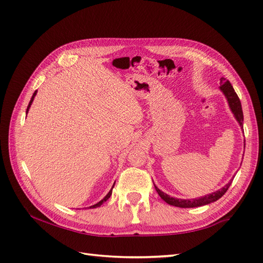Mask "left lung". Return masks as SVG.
<instances>
[{"label": "left lung", "instance_id": "8db88e82", "mask_svg": "<svg viewBox=\"0 0 263 263\" xmlns=\"http://www.w3.org/2000/svg\"><path fill=\"white\" fill-rule=\"evenodd\" d=\"M220 90L224 92L225 97L227 98V101L229 103V106H230V108H232L236 119L238 121V123L240 124V126L242 127L243 114H242L240 100H239V98H238L237 93L235 92L233 85L230 84V82L228 80H226L225 78L220 79ZM233 180H230L224 187L216 191V192H214L210 195L198 197V198H193V200H181V198L170 197L169 195H166L165 193H163L162 191L159 190L156 185H155V189L157 191V193L159 194V196H160L165 203H168V204L173 205V206H177V208H182V209L197 208V206H203V205H206V204H210V203L217 201L218 198H220L222 195H224L227 192V190L229 189L230 184H232Z\"/></svg>", "mask_w": 263, "mask_h": 263}]
</instances>
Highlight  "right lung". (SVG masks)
I'll list each match as a JSON object with an SVG mask.
<instances>
[{"label": "right lung", "instance_id": "right-lung-1", "mask_svg": "<svg viewBox=\"0 0 263 263\" xmlns=\"http://www.w3.org/2000/svg\"><path fill=\"white\" fill-rule=\"evenodd\" d=\"M36 93H37V91H35L34 92V94H33V97H31V99H30V102H29V104H28V106H27V110L26 112H28V109H29V107H30V105H31V103H33V101H34V98H35V95H36ZM113 187H114V185H113ZM113 187H112V190H113ZM112 190L109 191V192L107 193V195L103 198L102 201H100L98 204H95V205H93V206H90V209H95V208H99V206H101L102 204H103V202H105V201H107L108 198H109V196L112 195Z\"/></svg>", "mask_w": 263, "mask_h": 263}]
</instances>
